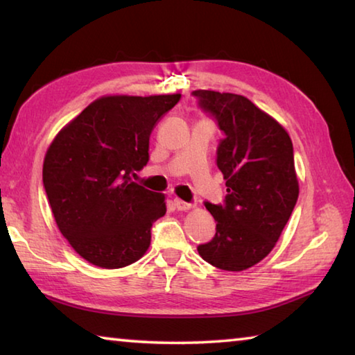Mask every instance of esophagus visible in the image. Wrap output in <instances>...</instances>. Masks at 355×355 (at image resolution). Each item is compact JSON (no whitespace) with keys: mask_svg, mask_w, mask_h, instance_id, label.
<instances>
[{"mask_svg":"<svg viewBox=\"0 0 355 355\" xmlns=\"http://www.w3.org/2000/svg\"><path fill=\"white\" fill-rule=\"evenodd\" d=\"M173 207H175L178 211H186V209L191 208V203L183 202V200H180V199H173Z\"/></svg>","mask_w":355,"mask_h":355,"instance_id":"esophagus-1","label":"esophagus"}]
</instances>
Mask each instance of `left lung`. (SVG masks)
I'll return each instance as SVG.
<instances>
[{
    "label": "left lung",
    "instance_id": "1",
    "mask_svg": "<svg viewBox=\"0 0 355 355\" xmlns=\"http://www.w3.org/2000/svg\"><path fill=\"white\" fill-rule=\"evenodd\" d=\"M192 95L224 133L216 164L227 186L222 205L205 202L216 235L197 250L216 268L244 271L274 249L297 202L293 142L277 120L243 95Z\"/></svg>",
    "mask_w": 355,
    "mask_h": 355
}]
</instances>
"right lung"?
<instances>
[{"label": "right lung", "mask_w": 355, "mask_h": 355, "mask_svg": "<svg viewBox=\"0 0 355 355\" xmlns=\"http://www.w3.org/2000/svg\"><path fill=\"white\" fill-rule=\"evenodd\" d=\"M180 94L111 95L89 105L46 150L44 188L64 238L84 260L105 269L146 254L164 196L131 180L148 163L156 122Z\"/></svg>", "instance_id": "1"}]
</instances>
